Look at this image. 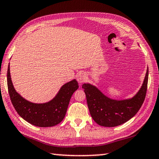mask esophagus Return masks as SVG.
Listing matches in <instances>:
<instances>
[{"instance_id": "1", "label": "esophagus", "mask_w": 159, "mask_h": 159, "mask_svg": "<svg viewBox=\"0 0 159 159\" xmlns=\"http://www.w3.org/2000/svg\"><path fill=\"white\" fill-rule=\"evenodd\" d=\"M77 80L79 83H82L86 80V75L83 72H79L77 75Z\"/></svg>"}]
</instances>
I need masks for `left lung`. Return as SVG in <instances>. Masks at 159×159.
<instances>
[{
	"label": "left lung",
	"instance_id": "8db88e82",
	"mask_svg": "<svg viewBox=\"0 0 159 159\" xmlns=\"http://www.w3.org/2000/svg\"><path fill=\"white\" fill-rule=\"evenodd\" d=\"M148 79V68L139 92L132 98L122 100L109 98L93 84H82L92 118L104 127H116L129 120L139 112L144 102Z\"/></svg>",
	"mask_w": 159,
	"mask_h": 159
}]
</instances>
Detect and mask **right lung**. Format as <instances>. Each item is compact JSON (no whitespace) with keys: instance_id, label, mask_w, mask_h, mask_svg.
I'll return each mask as SVG.
<instances>
[{"instance_id":"1","label":"right lung","mask_w":159,"mask_h":159,"mask_svg":"<svg viewBox=\"0 0 159 159\" xmlns=\"http://www.w3.org/2000/svg\"><path fill=\"white\" fill-rule=\"evenodd\" d=\"M7 83L11 102L23 119L38 127H52L61 123L65 117L71 97L79 87L76 80L64 84L57 95L45 103H34L18 94L13 87L8 64Z\"/></svg>"}]
</instances>
